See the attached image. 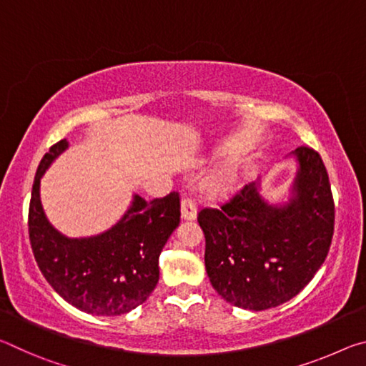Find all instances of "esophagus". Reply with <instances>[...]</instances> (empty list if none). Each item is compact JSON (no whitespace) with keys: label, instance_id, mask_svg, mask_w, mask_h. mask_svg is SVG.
Segmentation results:
<instances>
[{"label":"esophagus","instance_id":"esophagus-1","mask_svg":"<svg viewBox=\"0 0 366 366\" xmlns=\"http://www.w3.org/2000/svg\"><path fill=\"white\" fill-rule=\"evenodd\" d=\"M181 212H182V219L194 221L197 218V203L194 198H189V197L182 198Z\"/></svg>","mask_w":366,"mask_h":366}]
</instances>
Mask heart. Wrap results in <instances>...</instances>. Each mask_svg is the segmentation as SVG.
Listing matches in <instances>:
<instances>
[{
	"label": "heart",
	"instance_id": "obj_1",
	"mask_svg": "<svg viewBox=\"0 0 366 366\" xmlns=\"http://www.w3.org/2000/svg\"><path fill=\"white\" fill-rule=\"evenodd\" d=\"M235 181V172L232 168H224L221 169L218 174H216L212 181L208 184L209 192L213 194H224L229 189L232 187V184Z\"/></svg>",
	"mask_w": 366,
	"mask_h": 366
}]
</instances>
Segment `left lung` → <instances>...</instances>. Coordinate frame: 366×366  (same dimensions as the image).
<instances>
[{
  "label": "left lung",
  "mask_w": 366,
  "mask_h": 366,
  "mask_svg": "<svg viewBox=\"0 0 366 366\" xmlns=\"http://www.w3.org/2000/svg\"><path fill=\"white\" fill-rule=\"evenodd\" d=\"M290 198L271 205L259 179L221 208H203L209 282L222 299L245 310H268L295 297L325 263L334 232V200L323 159L310 147L292 152Z\"/></svg>",
  "instance_id": "8db88e82"
}]
</instances>
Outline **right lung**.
Instances as JSON below:
<instances>
[{
  "instance_id": "1",
  "label": "right lung",
  "mask_w": 366,
  "mask_h": 366,
  "mask_svg": "<svg viewBox=\"0 0 366 366\" xmlns=\"http://www.w3.org/2000/svg\"><path fill=\"white\" fill-rule=\"evenodd\" d=\"M69 142L54 144L36 169L29 207V237L41 274L85 313L116 317L142 305L159 280L158 258L181 221L177 192L145 202L135 194L116 224L92 237L71 239L51 226L40 200V181Z\"/></svg>"
}]
</instances>
